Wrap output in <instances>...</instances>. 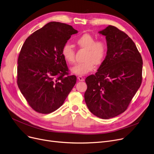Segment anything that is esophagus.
<instances>
[{
  "instance_id": "obj_1",
  "label": "esophagus",
  "mask_w": 154,
  "mask_h": 154,
  "mask_svg": "<svg viewBox=\"0 0 154 154\" xmlns=\"http://www.w3.org/2000/svg\"><path fill=\"white\" fill-rule=\"evenodd\" d=\"M78 80H79V81H84V79L82 77V76H78Z\"/></svg>"
}]
</instances>
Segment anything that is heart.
I'll return each instance as SVG.
<instances>
[{
    "label": "heart",
    "mask_w": 154,
    "mask_h": 154,
    "mask_svg": "<svg viewBox=\"0 0 154 154\" xmlns=\"http://www.w3.org/2000/svg\"><path fill=\"white\" fill-rule=\"evenodd\" d=\"M76 44L81 49L86 50L84 63L76 64L70 68L72 73L79 76L86 75L95 68V65H101L106 58L108 47L102 40L96 41V38L88 33L81 35L76 39ZM62 55L65 60L72 63L75 60V50L69 43L65 44L62 48Z\"/></svg>",
    "instance_id": "b5f03b06"
}]
</instances>
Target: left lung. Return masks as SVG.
<instances>
[{
    "instance_id": "left-lung-1",
    "label": "left lung",
    "mask_w": 154,
    "mask_h": 154,
    "mask_svg": "<svg viewBox=\"0 0 154 154\" xmlns=\"http://www.w3.org/2000/svg\"><path fill=\"white\" fill-rule=\"evenodd\" d=\"M106 37L108 51L95 75L85 79L84 94L89 111L102 119L122 114L142 83V58L132 39L113 26L98 32Z\"/></svg>"
}]
</instances>
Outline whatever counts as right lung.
Here are the masks:
<instances>
[{
	"mask_svg": "<svg viewBox=\"0 0 154 154\" xmlns=\"http://www.w3.org/2000/svg\"><path fill=\"white\" fill-rule=\"evenodd\" d=\"M78 31L72 26L50 22L26 39L17 60V85L31 108L48 114L58 109L75 85L62 48Z\"/></svg>",
	"mask_w": 154,
	"mask_h": 154,
	"instance_id": "obj_1",
	"label": "right lung"
}]
</instances>
